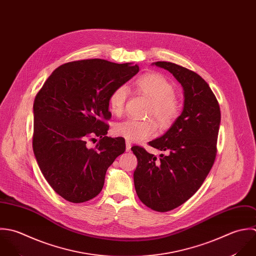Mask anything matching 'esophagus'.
I'll list each match as a JSON object with an SVG mask.
<instances>
[{"mask_svg":"<svg viewBox=\"0 0 256 256\" xmlns=\"http://www.w3.org/2000/svg\"><path fill=\"white\" fill-rule=\"evenodd\" d=\"M131 150V143L129 141H126V151L129 152Z\"/></svg>","mask_w":256,"mask_h":256,"instance_id":"1","label":"esophagus"}]
</instances>
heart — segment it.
Listing matches in <instances>:
<instances>
[{
	"label": "heart",
	"instance_id": "b5f03b06",
	"mask_svg": "<svg viewBox=\"0 0 256 256\" xmlns=\"http://www.w3.org/2000/svg\"><path fill=\"white\" fill-rule=\"evenodd\" d=\"M138 91L151 99V105L147 115L155 117L162 127H166L178 117V103L174 97V89L170 82L159 74H149L141 76L135 82ZM129 94L128 87L117 86L109 95L108 103L110 111L119 115L124 110L125 102ZM158 126L152 119L137 120L125 119L116 123L112 132L115 136L124 138L129 142H142L156 135Z\"/></svg>",
	"mask_w": 256,
	"mask_h": 256
}]
</instances>
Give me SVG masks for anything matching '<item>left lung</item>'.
<instances>
[{
  "mask_svg": "<svg viewBox=\"0 0 256 256\" xmlns=\"http://www.w3.org/2000/svg\"><path fill=\"white\" fill-rule=\"evenodd\" d=\"M170 72L184 89V109L170 129L149 145L166 151L160 160L132 147L138 165L134 184L140 200L156 212H169L200 188L216 156L220 109L210 86L198 74L172 62H154Z\"/></svg>",
  "mask_w": 256,
  "mask_h": 256,
  "instance_id": "8db88e82",
  "label": "left lung"
}]
</instances>
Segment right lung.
Masks as SVG:
<instances>
[{"label":"right lung","mask_w":256,"mask_h":256,"mask_svg":"<svg viewBox=\"0 0 256 256\" xmlns=\"http://www.w3.org/2000/svg\"><path fill=\"white\" fill-rule=\"evenodd\" d=\"M138 72L137 64L99 58L72 62L58 68L38 92L34 154L46 182L64 200L80 204L95 198L108 167L124 153L123 138L106 136L108 99ZM94 136L98 143L87 148L86 140Z\"/></svg>","instance_id":"right-lung-1"}]
</instances>
